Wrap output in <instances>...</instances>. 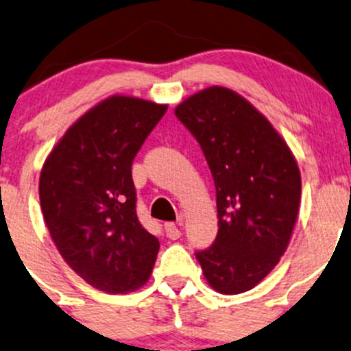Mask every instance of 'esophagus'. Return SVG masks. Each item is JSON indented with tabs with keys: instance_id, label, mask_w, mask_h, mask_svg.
Masks as SVG:
<instances>
[{
	"instance_id": "1",
	"label": "esophagus",
	"mask_w": 351,
	"mask_h": 351,
	"mask_svg": "<svg viewBox=\"0 0 351 351\" xmlns=\"http://www.w3.org/2000/svg\"><path fill=\"white\" fill-rule=\"evenodd\" d=\"M165 229H166V236H168L169 239H178L180 236H182V231H180L178 224H175V222H166Z\"/></svg>"
}]
</instances>
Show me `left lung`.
<instances>
[{"label":"left lung","mask_w":351,"mask_h":351,"mask_svg":"<svg viewBox=\"0 0 351 351\" xmlns=\"http://www.w3.org/2000/svg\"><path fill=\"white\" fill-rule=\"evenodd\" d=\"M210 168L219 231L195 256L221 293L260 284L289 246L300 204L295 158L271 123L232 90L212 86L175 110Z\"/></svg>","instance_id":"left-lung-1"}]
</instances>
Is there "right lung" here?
Instances as JSON below:
<instances>
[{"label": "right lung", "instance_id": "add662e5", "mask_svg": "<svg viewBox=\"0 0 351 351\" xmlns=\"http://www.w3.org/2000/svg\"><path fill=\"white\" fill-rule=\"evenodd\" d=\"M166 105L110 97L67 129L38 183L49 232L64 261L108 293L143 287L159 241L137 219L132 161Z\"/></svg>", "mask_w": 351, "mask_h": 351}]
</instances>
